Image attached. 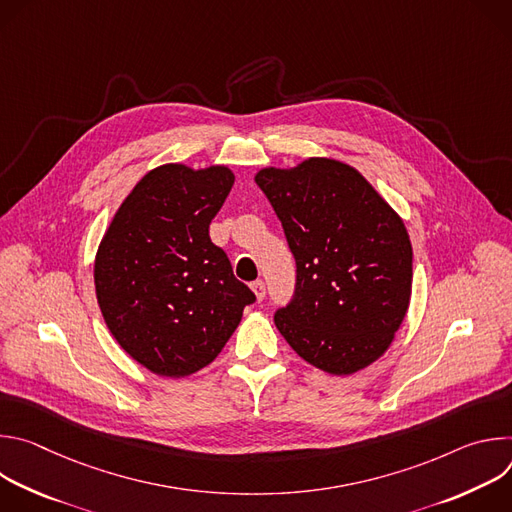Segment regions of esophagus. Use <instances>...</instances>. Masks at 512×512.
Wrapping results in <instances>:
<instances>
[{
  "instance_id": "esophagus-1",
  "label": "esophagus",
  "mask_w": 512,
  "mask_h": 512,
  "mask_svg": "<svg viewBox=\"0 0 512 512\" xmlns=\"http://www.w3.org/2000/svg\"><path fill=\"white\" fill-rule=\"evenodd\" d=\"M251 289H253L257 302H263V298H265V283L261 279H257V281L251 283Z\"/></svg>"
}]
</instances>
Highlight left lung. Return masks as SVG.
I'll return each instance as SVG.
<instances>
[{
    "mask_svg": "<svg viewBox=\"0 0 512 512\" xmlns=\"http://www.w3.org/2000/svg\"><path fill=\"white\" fill-rule=\"evenodd\" d=\"M296 257V296L275 314L287 344L312 367L348 377L381 358L411 300L413 251L403 218L356 168L306 158L261 168Z\"/></svg>",
    "mask_w": 512,
    "mask_h": 512,
    "instance_id": "1",
    "label": "left lung"
}]
</instances>
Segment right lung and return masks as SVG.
<instances>
[{
  "label": "right lung",
  "instance_id": "obj_1",
  "mask_svg": "<svg viewBox=\"0 0 512 512\" xmlns=\"http://www.w3.org/2000/svg\"><path fill=\"white\" fill-rule=\"evenodd\" d=\"M235 182L229 166L164 164L125 196L95 255V291L117 344L154 375L182 379L210 364L253 291L208 237Z\"/></svg>",
  "mask_w": 512,
  "mask_h": 512
}]
</instances>
